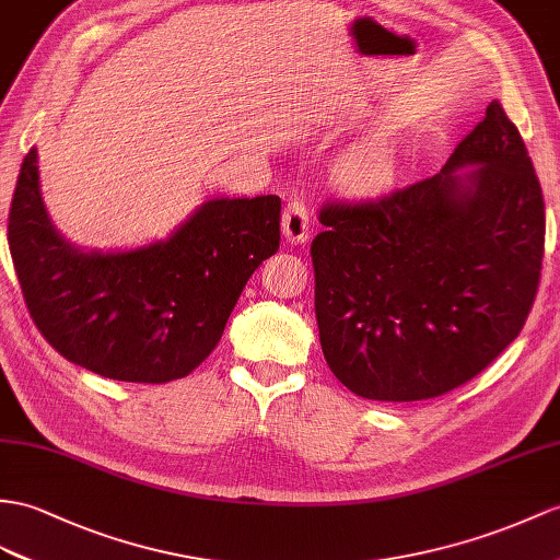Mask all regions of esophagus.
<instances>
[{
    "mask_svg": "<svg viewBox=\"0 0 560 560\" xmlns=\"http://www.w3.org/2000/svg\"><path fill=\"white\" fill-rule=\"evenodd\" d=\"M282 235L288 237L292 244H302L311 235V223H308V211L304 201H290L282 211Z\"/></svg>",
    "mask_w": 560,
    "mask_h": 560,
    "instance_id": "obj_1",
    "label": "esophagus"
}]
</instances>
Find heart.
Returning a JSON list of instances; mask_svg holds the SVG:
<instances>
[{"instance_id": "b5f03b06", "label": "heart", "mask_w": 560, "mask_h": 560, "mask_svg": "<svg viewBox=\"0 0 560 560\" xmlns=\"http://www.w3.org/2000/svg\"><path fill=\"white\" fill-rule=\"evenodd\" d=\"M399 144L383 135H373L347 147L335 163V177L351 192L375 195L385 192L399 177Z\"/></svg>"}]
</instances>
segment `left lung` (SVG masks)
<instances>
[{"instance_id":"8db88e82","label":"left lung","mask_w":560,"mask_h":560,"mask_svg":"<svg viewBox=\"0 0 560 560\" xmlns=\"http://www.w3.org/2000/svg\"><path fill=\"white\" fill-rule=\"evenodd\" d=\"M320 223V347L359 397H440L521 335L547 221L525 142L497 100L438 175L380 201L327 203Z\"/></svg>"}]
</instances>
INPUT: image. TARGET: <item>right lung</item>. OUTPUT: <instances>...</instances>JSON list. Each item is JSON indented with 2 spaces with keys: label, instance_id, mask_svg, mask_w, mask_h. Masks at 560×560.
Returning <instances> with one entry per match:
<instances>
[{
  "label": "right lung",
  "instance_id": "obj_1",
  "mask_svg": "<svg viewBox=\"0 0 560 560\" xmlns=\"http://www.w3.org/2000/svg\"><path fill=\"white\" fill-rule=\"evenodd\" d=\"M278 247L276 195L207 199L166 240L138 249L75 247L47 213L35 147L9 209V249L37 330L63 359L122 383L192 373Z\"/></svg>",
  "mask_w": 560,
  "mask_h": 560
}]
</instances>
